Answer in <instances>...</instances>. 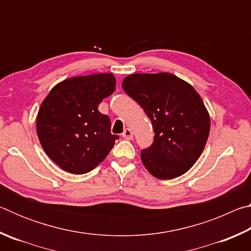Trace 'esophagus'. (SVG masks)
<instances>
[{
  "mask_svg": "<svg viewBox=\"0 0 251 251\" xmlns=\"http://www.w3.org/2000/svg\"><path fill=\"white\" fill-rule=\"evenodd\" d=\"M123 137L126 139H131L133 138V131H131L129 128H126L123 133Z\"/></svg>",
  "mask_w": 251,
  "mask_h": 251,
  "instance_id": "34e87169",
  "label": "esophagus"
}]
</instances>
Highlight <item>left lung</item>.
<instances>
[{"mask_svg":"<svg viewBox=\"0 0 251 251\" xmlns=\"http://www.w3.org/2000/svg\"><path fill=\"white\" fill-rule=\"evenodd\" d=\"M122 86L154 127V142L141 151L147 171L159 179L188 172L201 155L210 129L209 114L195 88L169 73L128 75Z\"/></svg>","mask_w":251,"mask_h":251,"instance_id":"1","label":"left lung"}]
</instances>
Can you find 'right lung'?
<instances>
[{
  "label": "right lung",
  "instance_id": "obj_1",
  "mask_svg": "<svg viewBox=\"0 0 251 251\" xmlns=\"http://www.w3.org/2000/svg\"><path fill=\"white\" fill-rule=\"evenodd\" d=\"M113 74L65 79L54 86L42 103L36 120L37 136L46 154L71 174H86L101 163L117 135L99 105L115 91Z\"/></svg>",
  "mask_w": 251,
  "mask_h": 251
}]
</instances>
